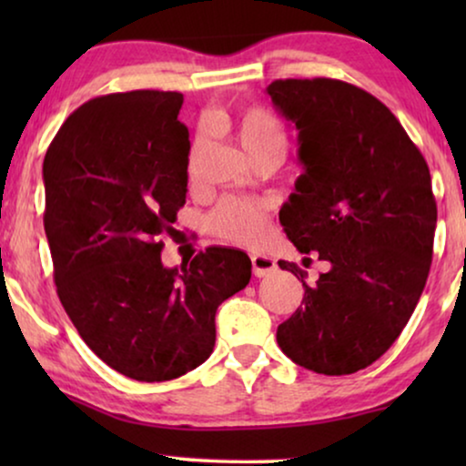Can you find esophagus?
I'll return each instance as SVG.
<instances>
[{
    "mask_svg": "<svg viewBox=\"0 0 466 466\" xmlns=\"http://www.w3.org/2000/svg\"><path fill=\"white\" fill-rule=\"evenodd\" d=\"M250 260H252V271L257 278H265L278 269L276 260L271 257H265V254H252Z\"/></svg>",
    "mask_w": 466,
    "mask_h": 466,
    "instance_id": "34e87169",
    "label": "esophagus"
}]
</instances>
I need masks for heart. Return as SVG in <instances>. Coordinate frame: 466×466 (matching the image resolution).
Returning a JSON list of instances; mask_svg holds the SVG:
<instances>
[{
    "label": "heart",
    "instance_id": "b5f03b06",
    "mask_svg": "<svg viewBox=\"0 0 466 466\" xmlns=\"http://www.w3.org/2000/svg\"><path fill=\"white\" fill-rule=\"evenodd\" d=\"M222 127L231 133L248 157H273L282 161L286 155V129L276 114L265 110L260 106H250L246 110L231 112L222 116ZM208 137L206 133L199 131L190 144L187 169L188 176L193 177L199 169L201 157L206 152ZM267 218H269V209L265 203L250 201V199H225L218 203L209 216V228L218 235V238L233 241L241 246H257L265 238Z\"/></svg>",
    "mask_w": 466,
    "mask_h": 466
}]
</instances>
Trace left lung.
Returning <instances> with one entry per match:
<instances>
[{
    "instance_id": "left-lung-1",
    "label": "left lung",
    "mask_w": 466,
    "mask_h": 466,
    "mask_svg": "<svg viewBox=\"0 0 466 466\" xmlns=\"http://www.w3.org/2000/svg\"><path fill=\"white\" fill-rule=\"evenodd\" d=\"M299 131L303 174L279 209L286 238L330 269L278 327L292 362L324 375L365 369L397 341L432 260L437 203L431 171L397 116L371 93L333 78L267 86Z\"/></svg>"
}]
</instances>
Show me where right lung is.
<instances>
[{
    "label": "right lung",
    "instance_id": "right-lung-1",
    "mask_svg": "<svg viewBox=\"0 0 466 466\" xmlns=\"http://www.w3.org/2000/svg\"><path fill=\"white\" fill-rule=\"evenodd\" d=\"M182 93H110L69 114L44 157V231L69 320L114 371L165 381L209 359L216 309L246 289L248 254L208 248L180 269L161 235L187 203Z\"/></svg>",
    "mask_w": 466,
    "mask_h": 466
}]
</instances>
